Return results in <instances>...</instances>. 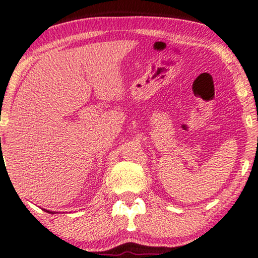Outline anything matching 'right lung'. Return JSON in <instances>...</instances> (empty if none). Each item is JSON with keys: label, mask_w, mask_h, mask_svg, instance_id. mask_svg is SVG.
Here are the masks:
<instances>
[{"label": "right lung", "mask_w": 258, "mask_h": 258, "mask_svg": "<svg viewBox=\"0 0 258 258\" xmlns=\"http://www.w3.org/2000/svg\"><path fill=\"white\" fill-rule=\"evenodd\" d=\"M43 210H44V209H43ZM44 211H46V212H49V214H55L54 211H49V210H44Z\"/></svg>", "instance_id": "obj_1"}]
</instances>
